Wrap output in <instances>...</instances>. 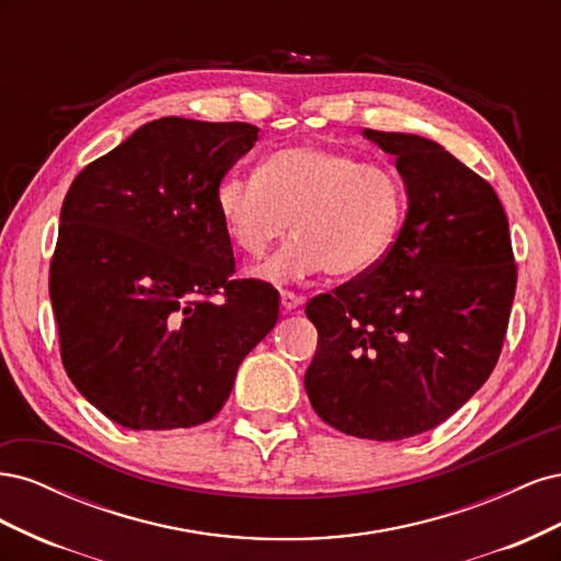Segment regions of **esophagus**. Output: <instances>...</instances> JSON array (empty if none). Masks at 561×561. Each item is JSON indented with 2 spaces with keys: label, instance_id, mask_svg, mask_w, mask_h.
Wrapping results in <instances>:
<instances>
[{
  "label": "esophagus",
  "instance_id": "34e87169",
  "mask_svg": "<svg viewBox=\"0 0 561 561\" xmlns=\"http://www.w3.org/2000/svg\"><path fill=\"white\" fill-rule=\"evenodd\" d=\"M280 304H283V313H290V311H295L299 307L301 297L290 293V290H280Z\"/></svg>",
  "mask_w": 561,
  "mask_h": 561
}]
</instances>
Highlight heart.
Listing matches in <instances>:
<instances>
[{"label": "heart", "instance_id": "b5f03b06", "mask_svg": "<svg viewBox=\"0 0 561 561\" xmlns=\"http://www.w3.org/2000/svg\"><path fill=\"white\" fill-rule=\"evenodd\" d=\"M229 241L260 260L297 231L260 274L293 280L328 268L334 278L375 271L393 250L407 213L404 182L344 149L293 145L271 151L260 173H229L215 190Z\"/></svg>", "mask_w": 561, "mask_h": 561}]
</instances>
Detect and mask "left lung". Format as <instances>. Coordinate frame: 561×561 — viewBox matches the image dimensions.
I'll list each match as a JSON object with an SVG mask.
<instances>
[{"mask_svg":"<svg viewBox=\"0 0 561 561\" xmlns=\"http://www.w3.org/2000/svg\"><path fill=\"white\" fill-rule=\"evenodd\" d=\"M396 157L410 208L388 257L307 304L316 414L353 437L426 433L494 371L517 287L501 201L433 140L365 130Z\"/></svg>","mask_w":561,"mask_h":561,"instance_id":"obj_1","label":"left lung"}]
</instances>
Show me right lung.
<instances>
[{
	"label": "right lung",
	"mask_w": 561,
	"mask_h": 561,
	"mask_svg": "<svg viewBox=\"0 0 561 561\" xmlns=\"http://www.w3.org/2000/svg\"><path fill=\"white\" fill-rule=\"evenodd\" d=\"M257 126L163 116L91 161L67 190L48 295L79 393L118 426L192 428L227 402L274 330L278 293L233 278L215 190Z\"/></svg>",
	"instance_id": "1"
}]
</instances>
